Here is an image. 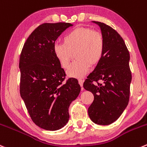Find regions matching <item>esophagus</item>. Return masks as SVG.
Returning <instances> with one entry per match:
<instances>
[{
    "label": "esophagus",
    "mask_w": 147,
    "mask_h": 147,
    "mask_svg": "<svg viewBox=\"0 0 147 147\" xmlns=\"http://www.w3.org/2000/svg\"><path fill=\"white\" fill-rule=\"evenodd\" d=\"M78 82H79L80 85L81 87H82V85H83V82H84L83 80L79 79V80H78ZM82 90H83V88H82Z\"/></svg>",
    "instance_id": "34e87169"
}]
</instances>
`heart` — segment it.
<instances>
[{
  "mask_svg": "<svg viewBox=\"0 0 147 147\" xmlns=\"http://www.w3.org/2000/svg\"><path fill=\"white\" fill-rule=\"evenodd\" d=\"M105 50V39L100 32L88 27H77L68 32L63 42L54 45L53 51L59 65L64 69L69 67L75 53L76 60L69 66L67 75L83 78L90 65L95 66L102 59Z\"/></svg>",
  "mask_w": 147,
  "mask_h": 147,
  "instance_id": "b5f03b06",
  "label": "heart"
}]
</instances>
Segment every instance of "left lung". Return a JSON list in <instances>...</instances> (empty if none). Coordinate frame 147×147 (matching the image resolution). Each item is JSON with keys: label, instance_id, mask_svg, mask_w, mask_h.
<instances>
[{"label": "left lung", "instance_id": "obj_1", "mask_svg": "<svg viewBox=\"0 0 147 147\" xmlns=\"http://www.w3.org/2000/svg\"><path fill=\"white\" fill-rule=\"evenodd\" d=\"M93 22L100 28L105 50L102 59L88 75L83 87L94 95L93 102L88 108L91 120L97 124L109 125L120 117L129 103L131 82L130 55L116 30L104 23Z\"/></svg>", "mask_w": 147, "mask_h": 147}]
</instances>
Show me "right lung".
I'll return each instance as SVG.
<instances>
[{
	"mask_svg": "<svg viewBox=\"0 0 147 147\" xmlns=\"http://www.w3.org/2000/svg\"><path fill=\"white\" fill-rule=\"evenodd\" d=\"M69 23H45L35 28L23 47L19 59L20 94L31 120L45 130L56 131L69 121L68 109L80 92L78 80L65 81L53 47Z\"/></svg>",
	"mask_w": 147,
	"mask_h": 147,
	"instance_id": "1",
	"label": "right lung"
}]
</instances>
